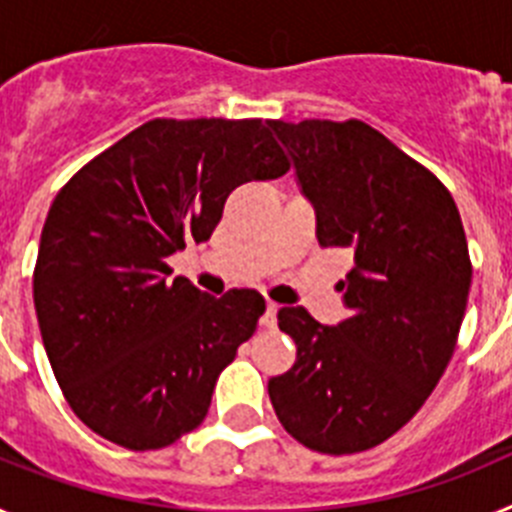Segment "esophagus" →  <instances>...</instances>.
<instances>
[{
	"instance_id": "34e87169",
	"label": "esophagus",
	"mask_w": 512,
	"mask_h": 512,
	"mask_svg": "<svg viewBox=\"0 0 512 512\" xmlns=\"http://www.w3.org/2000/svg\"><path fill=\"white\" fill-rule=\"evenodd\" d=\"M277 310V302H266V310L264 315H261V325H264V328H274V325H277Z\"/></svg>"
}]
</instances>
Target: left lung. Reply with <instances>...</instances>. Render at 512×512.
I'll use <instances>...</instances> for the list:
<instances>
[{
  "instance_id": "left-lung-1",
  "label": "left lung",
  "mask_w": 512,
  "mask_h": 512,
  "mask_svg": "<svg viewBox=\"0 0 512 512\" xmlns=\"http://www.w3.org/2000/svg\"><path fill=\"white\" fill-rule=\"evenodd\" d=\"M318 243L351 248L336 328L282 307L295 366L269 379L292 438L320 454H359L397 433L449 366L467 310L472 259L451 192L433 171L361 120H274Z\"/></svg>"
}]
</instances>
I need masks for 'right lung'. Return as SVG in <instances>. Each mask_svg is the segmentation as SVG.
Listing matches in <instances>:
<instances>
[{"label": "right lung", "instance_id": "add662e5", "mask_svg": "<svg viewBox=\"0 0 512 512\" xmlns=\"http://www.w3.org/2000/svg\"><path fill=\"white\" fill-rule=\"evenodd\" d=\"M274 120L156 117L56 194L33 271L45 354L81 423L156 451L205 420L212 390L264 315L256 289L220 300L169 256L207 241L235 187L289 171Z\"/></svg>", "mask_w": 512, "mask_h": 512}]
</instances>
